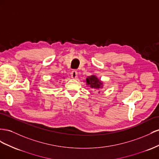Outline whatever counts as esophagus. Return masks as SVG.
<instances>
[{
    "label": "esophagus",
    "mask_w": 159,
    "mask_h": 159,
    "mask_svg": "<svg viewBox=\"0 0 159 159\" xmlns=\"http://www.w3.org/2000/svg\"><path fill=\"white\" fill-rule=\"evenodd\" d=\"M77 75H78V73H77V72L75 70H73L70 73V76L72 79H76L77 77Z\"/></svg>",
    "instance_id": "esophagus-1"
}]
</instances>
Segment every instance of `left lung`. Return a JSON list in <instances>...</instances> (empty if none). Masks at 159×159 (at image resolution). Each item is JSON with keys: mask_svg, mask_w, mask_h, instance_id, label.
I'll list each match as a JSON object with an SVG mask.
<instances>
[{"mask_svg": "<svg viewBox=\"0 0 159 159\" xmlns=\"http://www.w3.org/2000/svg\"><path fill=\"white\" fill-rule=\"evenodd\" d=\"M86 81H87V84L90 85V87H91L92 89H100L102 88V83L100 80L97 76H95L94 75H92L90 76H89L88 78L86 79ZM100 93V91H99Z\"/></svg>", "mask_w": 159, "mask_h": 159, "instance_id": "8db88e82", "label": "left lung"}]
</instances>
